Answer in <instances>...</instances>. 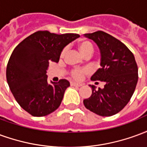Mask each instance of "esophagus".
<instances>
[{"instance_id": "1", "label": "esophagus", "mask_w": 147, "mask_h": 147, "mask_svg": "<svg viewBox=\"0 0 147 147\" xmlns=\"http://www.w3.org/2000/svg\"><path fill=\"white\" fill-rule=\"evenodd\" d=\"M71 86H83V84H82V83H76V82H71Z\"/></svg>"}]
</instances>
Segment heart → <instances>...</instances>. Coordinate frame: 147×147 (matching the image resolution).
Segmentation results:
<instances>
[{
    "mask_svg": "<svg viewBox=\"0 0 147 147\" xmlns=\"http://www.w3.org/2000/svg\"><path fill=\"white\" fill-rule=\"evenodd\" d=\"M78 49L81 53V54L86 57H89L90 56H91V54L94 52V47L93 45L91 44V42L87 41V40H82L78 43ZM66 53V49H64L61 53V57H64V55ZM90 70L88 68H76L71 71V76L73 77L75 80H81L84 75L89 73Z\"/></svg>",
    "mask_w": 147,
    "mask_h": 147,
    "instance_id": "heart-1",
    "label": "heart"
}]
</instances>
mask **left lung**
<instances>
[{"label":"left lung","instance_id":"left-lung-1","mask_svg":"<svg viewBox=\"0 0 147 147\" xmlns=\"http://www.w3.org/2000/svg\"><path fill=\"white\" fill-rule=\"evenodd\" d=\"M98 46L101 68L93 75L92 81H101L104 87L92 88V94L83 100L87 109L102 117H110L128 103L138 82V67L135 57L123 43L104 31L85 34ZM98 83V82H96Z\"/></svg>","mask_w":147,"mask_h":147}]
</instances>
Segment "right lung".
I'll return each mask as SVG.
<instances>
[{"mask_svg":"<svg viewBox=\"0 0 147 147\" xmlns=\"http://www.w3.org/2000/svg\"><path fill=\"white\" fill-rule=\"evenodd\" d=\"M79 37L77 34L39 30L15 48L8 62L6 78L16 102L28 113L44 117L60 106L70 83L61 80L49 83L46 70L49 62L57 63L63 49Z\"/></svg>","mask_w":147,"mask_h":147,"instance_id":"1","label":"right lung"}]
</instances>
